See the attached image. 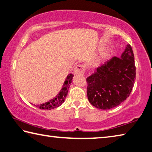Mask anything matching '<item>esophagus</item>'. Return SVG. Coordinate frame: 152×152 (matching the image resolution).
Returning <instances> with one entry per match:
<instances>
[{"label":"esophagus","instance_id":"obj_1","mask_svg":"<svg viewBox=\"0 0 152 152\" xmlns=\"http://www.w3.org/2000/svg\"><path fill=\"white\" fill-rule=\"evenodd\" d=\"M86 70V66L85 64H78L74 68V74H83Z\"/></svg>","mask_w":152,"mask_h":152}]
</instances>
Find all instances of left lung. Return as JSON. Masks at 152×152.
Instances as JSON below:
<instances>
[{"label": "left lung", "instance_id": "obj_1", "mask_svg": "<svg viewBox=\"0 0 152 152\" xmlns=\"http://www.w3.org/2000/svg\"><path fill=\"white\" fill-rule=\"evenodd\" d=\"M135 78L134 56L128 45L120 58L113 57L86 78L88 100L99 109L116 107L130 95Z\"/></svg>", "mask_w": 152, "mask_h": 152}]
</instances>
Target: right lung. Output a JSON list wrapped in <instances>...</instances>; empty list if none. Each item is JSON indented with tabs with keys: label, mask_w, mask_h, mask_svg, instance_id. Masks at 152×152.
I'll return each instance as SVG.
<instances>
[{
	"label": "right lung",
	"mask_w": 152,
	"mask_h": 152,
	"mask_svg": "<svg viewBox=\"0 0 152 152\" xmlns=\"http://www.w3.org/2000/svg\"><path fill=\"white\" fill-rule=\"evenodd\" d=\"M73 76L74 75L72 74H69L67 76V78L64 82V84L63 85L62 88L56 97L48 101V102L40 105H35V106L41 110H51L60 106V105L64 102L65 98L66 97L68 92L69 87H70L72 80Z\"/></svg>",
	"instance_id": "add662e5"
}]
</instances>
